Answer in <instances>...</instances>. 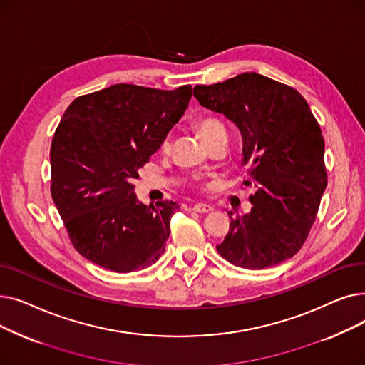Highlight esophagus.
Returning <instances> with one entry per match:
<instances>
[{"instance_id": "esophagus-1", "label": "esophagus", "mask_w": 365, "mask_h": 365, "mask_svg": "<svg viewBox=\"0 0 365 365\" xmlns=\"http://www.w3.org/2000/svg\"><path fill=\"white\" fill-rule=\"evenodd\" d=\"M192 210H194V212H197V213L205 215V213L213 212V207H212V205H207V204H195V205L192 207Z\"/></svg>"}]
</instances>
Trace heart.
<instances>
[{
    "label": "heart",
    "instance_id": "1",
    "mask_svg": "<svg viewBox=\"0 0 365 365\" xmlns=\"http://www.w3.org/2000/svg\"><path fill=\"white\" fill-rule=\"evenodd\" d=\"M198 131L201 134V138L204 139V142L219 136V134H226L223 124L219 120L212 117H207L198 121ZM168 146H170V140L165 139L163 143V149H168Z\"/></svg>",
    "mask_w": 365,
    "mask_h": 365
}]
</instances>
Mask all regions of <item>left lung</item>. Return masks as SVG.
<instances>
[{
	"instance_id": "1",
	"label": "left lung",
	"mask_w": 365,
	"mask_h": 365,
	"mask_svg": "<svg viewBox=\"0 0 365 365\" xmlns=\"http://www.w3.org/2000/svg\"><path fill=\"white\" fill-rule=\"evenodd\" d=\"M208 110L231 121L242 138V165L255 194L250 213L232 219L216 248L244 269H264L293 257L308 237L327 187L324 138L303 96L256 72L195 86Z\"/></svg>"
}]
</instances>
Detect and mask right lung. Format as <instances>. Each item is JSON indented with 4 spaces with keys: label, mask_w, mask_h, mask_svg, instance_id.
<instances>
[{
    "label": "right lung",
    "mask_w": 365,
    "mask_h": 365,
    "mask_svg": "<svg viewBox=\"0 0 365 365\" xmlns=\"http://www.w3.org/2000/svg\"><path fill=\"white\" fill-rule=\"evenodd\" d=\"M192 98L176 90L115 84L76 98L51 142V198L83 257L127 274L165 250L179 205L142 204L133 180L155 153Z\"/></svg>",
    "instance_id": "1"
}]
</instances>
